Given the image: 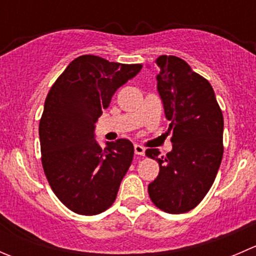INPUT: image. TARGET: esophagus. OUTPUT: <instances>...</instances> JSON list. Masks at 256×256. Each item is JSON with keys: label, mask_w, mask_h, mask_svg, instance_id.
Here are the masks:
<instances>
[{"label": "esophagus", "mask_w": 256, "mask_h": 256, "mask_svg": "<svg viewBox=\"0 0 256 256\" xmlns=\"http://www.w3.org/2000/svg\"><path fill=\"white\" fill-rule=\"evenodd\" d=\"M134 148H135V154H138V156H144V147L141 146V144H135Z\"/></svg>", "instance_id": "34e87169"}]
</instances>
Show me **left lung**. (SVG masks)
I'll return each instance as SVG.
<instances>
[{"label":"left lung","instance_id":"1","mask_svg":"<svg viewBox=\"0 0 256 256\" xmlns=\"http://www.w3.org/2000/svg\"><path fill=\"white\" fill-rule=\"evenodd\" d=\"M157 90L170 120L172 151L160 157L157 148L146 150L156 160L160 174L148 184L152 203L171 214L196 208L210 190L223 157V114L212 85L183 59L157 58Z\"/></svg>","mask_w":256,"mask_h":256}]
</instances>
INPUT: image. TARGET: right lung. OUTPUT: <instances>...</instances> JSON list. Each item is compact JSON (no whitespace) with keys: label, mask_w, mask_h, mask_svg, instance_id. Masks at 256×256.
Segmentation results:
<instances>
[{"label":"right lung","mask_w":256,"mask_h":256,"mask_svg":"<svg viewBox=\"0 0 256 256\" xmlns=\"http://www.w3.org/2000/svg\"><path fill=\"white\" fill-rule=\"evenodd\" d=\"M96 56H80L58 76L40 121L42 164L54 194L72 212L95 216L115 202L134 158L126 138L102 148L95 122L116 90L141 70Z\"/></svg>","instance_id":"obj_1"}]
</instances>
